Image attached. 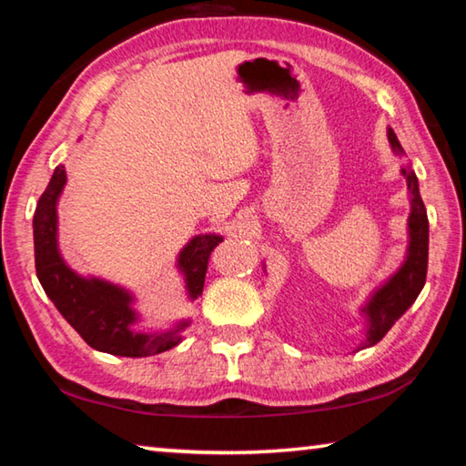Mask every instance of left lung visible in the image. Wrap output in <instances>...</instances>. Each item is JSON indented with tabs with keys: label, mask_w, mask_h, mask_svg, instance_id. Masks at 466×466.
Returning a JSON list of instances; mask_svg holds the SVG:
<instances>
[{
	"label": "left lung",
	"mask_w": 466,
	"mask_h": 466,
	"mask_svg": "<svg viewBox=\"0 0 466 466\" xmlns=\"http://www.w3.org/2000/svg\"><path fill=\"white\" fill-rule=\"evenodd\" d=\"M389 141L394 154H403L394 131L389 129ZM407 180L409 199H411V214H409V247L403 265L399 267L397 273L378 288L368 302L361 309L368 320L366 341L360 347H372L389 333L390 327L409 310L420 291L425 286V275H428V244H430V224L425 205L420 195V183L411 167L400 168Z\"/></svg>",
	"instance_id": "obj_1"
}]
</instances>
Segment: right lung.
Returning a JSON list of instances; mask_svg holds the SVG:
<instances>
[{
    "mask_svg": "<svg viewBox=\"0 0 466 466\" xmlns=\"http://www.w3.org/2000/svg\"><path fill=\"white\" fill-rule=\"evenodd\" d=\"M66 180V168H55L33 219L36 278L45 294L94 350L123 358H146L172 350L183 341L180 330L188 327V320L177 322L167 333L137 330L136 298L129 289L98 278H82L63 261L57 244V201ZM222 240L218 234H199L180 250L177 267L185 278L188 299L201 296L209 255Z\"/></svg>",
    "mask_w": 466,
    "mask_h": 466,
    "instance_id": "add662e5",
    "label": "right lung"
}]
</instances>
